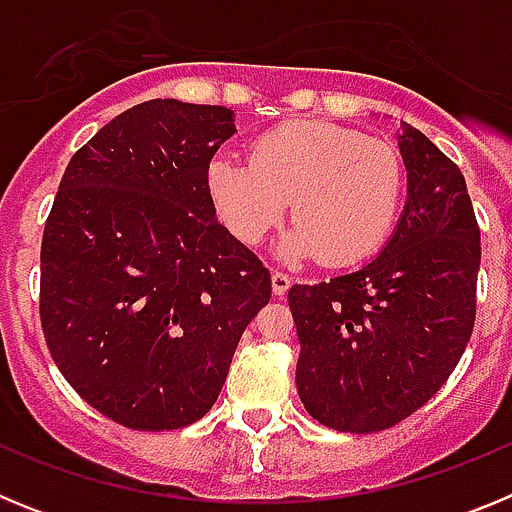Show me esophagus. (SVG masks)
Returning a JSON list of instances; mask_svg holds the SVG:
<instances>
[{
    "instance_id": "obj_1",
    "label": "esophagus",
    "mask_w": 512,
    "mask_h": 512,
    "mask_svg": "<svg viewBox=\"0 0 512 512\" xmlns=\"http://www.w3.org/2000/svg\"><path fill=\"white\" fill-rule=\"evenodd\" d=\"M289 284H292V277H289V274H284V271H271V289H274V295H287Z\"/></svg>"
}]
</instances>
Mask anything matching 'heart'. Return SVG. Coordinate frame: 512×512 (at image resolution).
<instances>
[{
    "label": "heart",
    "mask_w": 512,
    "mask_h": 512,
    "mask_svg": "<svg viewBox=\"0 0 512 512\" xmlns=\"http://www.w3.org/2000/svg\"><path fill=\"white\" fill-rule=\"evenodd\" d=\"M207 192L225 228L256 246L292 205L287 259L346 266L390 238L405 194V166L387 140L330 122H287L251 143L248 161L217 153Z\"/></svg>",
    "instance_id": "heart-1"
}]
</instances>
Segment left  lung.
Returning <instances> with one entry per match:
<instances>
[{
  "mask_svg": "<svg viewBox=\"0 0 512 512\" xmlns=\"http://www.w3.org/2000/svg\"><path fill=\"white\" fill-rule=\"evenodd\" d=\"M397 146L408 202L382 253L289 289L297 392L312 418L343 433L384 431L423 408L459 364L477 315L482 248L467 182L405 122Z\"/></svg>",
  "mask_w": 512,
  "mask_h": 512,
  "instance_id": "1",
  "label": "left lung"
}]
</instances>
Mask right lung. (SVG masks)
<instances>
[{
  "mask_svg": "<svg viewBox=\"0 0 512 512\" xmlns=\"http://www.w3.org/2000/svg\"><path fill=\"white\" fill-rule=\"evenodd\" d=\"M233 117L217 104H135L71 156L45 220L48 351L94 410L133 431L200 420L271 297L269 269L217 223L207 192Z\"/></svg>",
  "mask_w": 512,
  "mask_h": 512,
  "instance_id": "1",
  "label": "right lung"
}]
</instances>
